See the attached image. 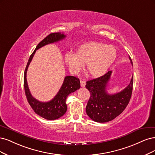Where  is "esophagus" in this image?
<instances>
[{
    "instance_id": "obj_1",
    "label": "esophagus",
    "mask_w": 155,
    "mask_h": 155,
    "mask_svg": "<svg viewBox=\"0 0 155 155\" xmlns=\"http://www.w3.org/2000/svg\"><path fill=\"white\" fill-rule=\"evenodd\" d=\"M86 82L85 81H81V87H85V86H86Z\"/></svg>"
}]
</instances>
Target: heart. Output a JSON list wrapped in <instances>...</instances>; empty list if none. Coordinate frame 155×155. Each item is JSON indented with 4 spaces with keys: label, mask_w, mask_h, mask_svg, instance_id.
I'll return each mask as SVG.
<instances>
[{
    "label": "heart",
    "mask_w": 155,
    "mask_h": 155,
    "mask_svg": "<svg viewBox=\"0 0 155 155\" xmlns=\"http://www.w3.org/2000/svg\"><path fill=\"white\" fill-rule=\"evenodd\" d=\"M117 56V51L114 46L91 42L79 46L77 53H67L64 59L72 73H79L86 64L87 73L93 78H98L107 71Z\"/></svg>",
    "instance_id": "obj_1"
}]
</instances>
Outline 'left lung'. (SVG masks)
<instances>
[{
  "label": "left lung",
  "mask_w": 155,
  "mask_h": 155,
  "mask_svg": "<svg viewBox=\"0 0 155 155\" xmlns=\"http://www.w3.org/2000/svg\"><path fill=\"white\" fill-rule=\"evenodd\" d=\"M133 65L131 57H129ZM112 71L104 75L87 81L86 87L90 91L91 97L86 106L89 117L97 122L111 121L120 114L130 101L133 86V76L128 86L120 92L108 94L106 88Z\"/></svg>",
  "instance_id": "1"
}]
</instances>
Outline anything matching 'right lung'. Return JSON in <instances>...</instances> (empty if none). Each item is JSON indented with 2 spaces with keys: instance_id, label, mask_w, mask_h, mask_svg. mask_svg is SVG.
<instances>
[{
  "instance_id": "right-lung-1",
  "label": "right lung",
  "mask_w": 155,
  "mask_h": 155,
  "mask_svg": "<svg viewBox=\"0 0 155 155\" xmlns=\"http://www.w3.org/2000/svg\"><path fill=\"white\" fill-rule=\"evenodd\" d=\"M65 37H66V35L64 33H53L49 34L46 38H44L37 45L35 49L29 57L27 66L24 71V86L25 94H26L28 103L38 115L46 120H49L58 119L66 113L68 108L66 104V98L69 94L77 91L81 87V82H80L79 79L73 76H66L56 96L50 101L42 102L37 101L31 95L28 86L26 73L29 65L31 62V60L37 49L47 44L62 41Z\"/></svg>"
}]
</instances>
